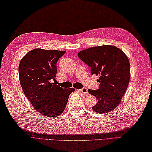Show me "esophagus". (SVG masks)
I'll return each instance as SVG.
<instances>
[{"instance_id": "1", "label": "esophagus", "mask_w": 152, "mask_h": 152, "mask_svg": "<svg viewBox=\"0 0 152 152\" xmlns=\"http://www.w3.org/2000/svg\"><path fill=\"white\" fill-rule=\"evenodd\" d=\"M81 92V93H83L84 94H88V90L87 88H82V89H79V90H77Z\"/></svg>"}]
</instances>
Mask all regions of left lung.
I'll return each mask as SVG.
<instances>
[{
	"label": "left lung",
	"instance_id": "left-lung-1",
	"mask_svg": "<svg viewBox=\"0 0 152 152\" xmlns=\"http://www.w3.org/2000/svg\"><path fill=\"white\" fill-rule=\"evenodd\" d=\"M78 56L91 68L92 75L99 76V88L88 90L89 94L97 99L92 110L99 113H107L115 109L130 79V65L126 55L115 46L103 45L80 51Z\"/></svg>",
	"mask_w": 152,
	"mask_h": 152
}]
</instances>
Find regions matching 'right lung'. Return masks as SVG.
<instances>
[{
	"instance_id": "add662e5",
	"label": "right lung",
	"mask_w": 152,
	"mask_h": 152,
	"mask_svg": "<svg viewBox=\"0 0 152 152\" xmlns=\"http://www.w3.org/2000/svg\"><path fill=\"white\" fill-rule=\"evenodd\" d=\"M65 51L44 50L29 51L18 66L19 80L26 97L44 116L56 117L63 113L74 88L63 89L55 78L56 64Z\"/></svg>"
}]
</instances>
